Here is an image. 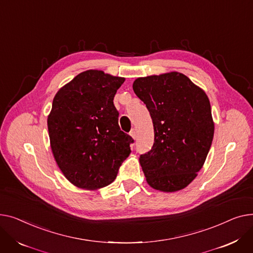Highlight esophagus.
<instances>
[{
  "instance_id": "obj_1",
  "label": "esophagus",
  "mask_w": 253,
  "mask_h": 253,
  "mask_svg": "<svg viewBox=\"0 0 253 253\" xmlns=\"http://www.w3.org/2000/svg\"><path fill=\"white\" fill-rule=\"evenodd\" d=\"M129 135L131 136L132 139H136L137 138V131L135 128H132L130 131H129Z\"/></svg>"
}]
</instances>
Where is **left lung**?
I'll list each match as a JSON object with an SVG mask.
<instances>
[{
	"instance_id": "left-lung-1",
	"label": "left lung",
	"mask_w": 253,
	"mask_h": 253,
	"mask_svg": "<svg viewBox=\"0 0 253 253\" xmlns=\"http://www.w3.org/2000/svg\"><path fill=\"white\" fill-rule=\"evenodd\" d=\"M135 94L146 104L154 127V144L140 156L147 183L175 192L187 187L204 165L214 125L209 97L180 72L139 78Z\"/></svg>"
}]
</instances>
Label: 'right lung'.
Here are the masks:
<instances>
[{
	"mask_svg": "<svg viewBox=\"0 0 253 253\" xmlns=\"http://www.w3.org/2000/svg\"><path fill=\"white\" fill-rule=\"evenodd\" d=\"M125 79L86 70L57 92L48 116L52 152L66 179L82 189L111 184L130 153L113 98Z\"/></svg>",
	"mask_w": 253,
	"mask_h": 253,
	"instance_id": "add662e5",
	"label": "right lung"
}]
</instances>
